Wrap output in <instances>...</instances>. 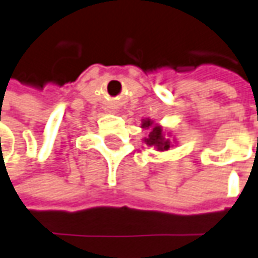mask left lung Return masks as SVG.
Listing matches in <instances>:
<instances>
[{
  "instance_id": "8db88e82",
  "label": "left lung",
  "mask_w": 258,
  "mask_h": 258,
  "mask_svg": "<svg viewBox=\"0 0 258 258\" xmlns=\"http://www.w3.org/2000/svg\"><path fill=\"white\" fill-rule=\"evenodd\" d=\"M141 128L147 130V137L143 138V141L157 151H167L174 147V144H177L175 138L171 137V133H167L163 125L154 122L151 118H144L141 121Z\"/></svg>"
}]
</instances>
